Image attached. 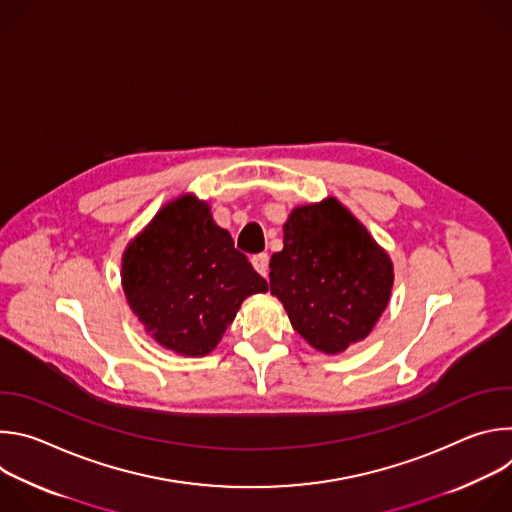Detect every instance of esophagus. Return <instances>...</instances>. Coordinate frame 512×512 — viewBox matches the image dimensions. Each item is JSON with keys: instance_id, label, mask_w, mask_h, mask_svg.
I'll use <instances>...</instances> for the list:
<instances>
[{"instance_id": "esophagus-1", "label": "esophagus", "mask_w": 512, "mask_h": 512, "mask_svg": "<svg viewBox=\"0 0 512 512\" xmlns=\"http://www.w3.org/2000/svg\"><path fill=\"white\" fill-rule=\"evenodd\" d=\"M251 263H253V267H255L257 273H261L263 277H267V271H269V255H267V253L253 255V257H251Z\"/></svg>"}]
</instances>
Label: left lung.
<instances>
[{
    "label": "left lung",
    "instance_id": "1",
    "mask_svg": "<svg viewBox=\"0 0 512 512\" xmlns=\"http://www.w3.org/2000/svg\"><path fill=\"white\" fill-rule=\"evenodd\" d=\"M269 269L291 326L326 354L367 338L391 298L389 255L336 198L291 210Z\"/></svg>",
    "mask_w": 512,
    "mask_h": 512
}]
</instances>
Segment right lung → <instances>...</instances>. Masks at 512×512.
<instances>
[{"label":"right lung","instance_id":"add662e5","mask_svg":"<svg viewBox=\"0 0 512 512\" xmlns=\"http://www.w3.org/2000/svg\"><path fill=\"white\" fill-rule=\"evenodd\" d=\"M121 283L145 332L184 356L214 350L243 300L269 289L194 194L168 202L127 245Z\"/></svg>","mask_w":512,"mask_h":512}]
</instances>
